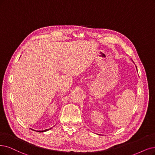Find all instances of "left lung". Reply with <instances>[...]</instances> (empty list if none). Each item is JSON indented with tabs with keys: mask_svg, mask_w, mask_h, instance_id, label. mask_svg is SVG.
Returning <instances> with one entry per match:
<instances>
[{
	"mask_svg": "<svg viewBox=\"0 0 155 155\" xmlns=\"http://www.w3.org/2000/svg\"><path fill=\"white\" fill-rule=\"evenodd\" d=\"M136 68H137V66H136Z\"/></svg>",
	"mask_w": 155,
	"mask_h": 155,
	"instance_id": "8db88e82",
	"label": "left lung"
}]
</instances>
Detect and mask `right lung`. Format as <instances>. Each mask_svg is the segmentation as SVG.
<instances>
[{"instance_id":"right-lung-1","label":"right lung","mask_w":155,"mask_h":155,"mask_svg":"<svg viewBox=\"0 0 155 155\" xmlns=\"http://www.w3.org/2000/svg\"><path fill=\"white\" fill-rule=\"evenodd\" d=\"M52 128H49V129H47V130H39V131H36V130H32V129H31L32 130H34V131H38V132H45V131H48V130H50V129H51Z\"/></svg>"}]
</instances>
